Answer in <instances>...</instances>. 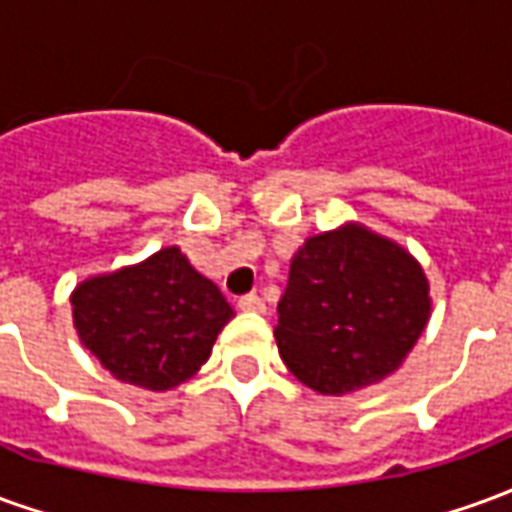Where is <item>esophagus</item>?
<instances>
[{
	"label": "esophagus",
	"mask_w": 512,
	"mask_h": 512,
	"mask_svg": "<svg viewBox=\"0 0 512 512\" xmlns=\"http://www.w3.org/2000/svg\"><path fill=\"white\" fill-rule=\"evenodd\" d=\"M238 307H241L244 312H263L266 310V301L260 299L257 293H246V296L238 299Z\"/></svg>",
	"instance_id": "obj_1"
}]
</instances>
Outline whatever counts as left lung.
<instances>
[{
	"mask_svg": "<svg viewBox=\"0 0 512 512\" xmlns=\"http://www.w3.org/2000/svg\"><path fill=\"white\" fill-rule=\"evenodd\" d=\"M274 329L282 362L321 395H348L403 365L430 318L428 279L362 224L312 235L290 260Z\"/></svg>",
	"mask_w": 512,
	"mask_h": 512,
	"instance_id": "obj_1",
	"label": "left lung"
}]
</instances>
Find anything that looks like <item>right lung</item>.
I'll return each instance as SVG.
<instances>
[{"label":"right lung","mask_w":512,"mask_h":512,"mask_svg":"<svg viewBox=\"0 0 512 512\" xmlns=\"http://www.w3.org/2000/svg\"><path fill=\"white\" fill-rule=\"evenodd\" d=\"M71 304L84 348L117 381L150 392L194 376L233 318L222 290L194 271L178 246L136 266L84 279Z\"/></svg>","instance_id":"right-lung-1"}]
</instances>
